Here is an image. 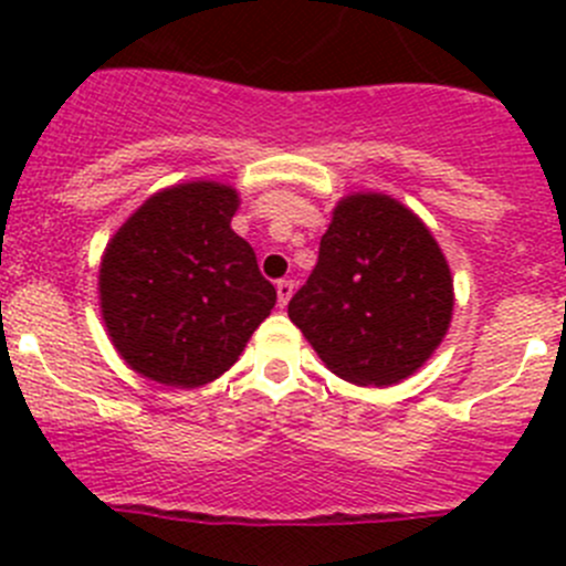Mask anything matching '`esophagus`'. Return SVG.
<instances>
[{
    "mask_svg": "<svg viewBox=\"0 0 566 566\" xmlns=\"http://www.w3.org/2000/svg\"><path fill=\"white\" fill-rule=\"evenodd\" d=\"M293 290L295 284L290 279H279L276 282V295H279V306H287V301L293 298Z\"/></svg>",
    "mask_w": 566,
    "mask_h": 566,
    "instance_id": "34e87169",
    "label": "esophagus"
}]
</instances>
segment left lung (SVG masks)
<instances>
[{
  "label": "left lung",
  "instance_id": "left-lung-1",
  "mask_svg": "<svg viewBox=\"0 0 566 566\" xmlns=\"http://www.w3.org/2000/svg\"><path fill=\"white\" fill-rule=\"evenodd\" d=\"M452 310V271L419 216L386 193H350L287 315L342 380L391 386L441 345Z\"/></svg>",
  "mask_w": 566,
  "mask_h": 566
}]
</instances>
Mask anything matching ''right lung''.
I'll return each instance as SVG.
<instances>
[{
  "mask_svg": "<svg viewBox=\"0 0 566 566\" xmlns=\"http://www.w3.org/2000/svg\"><path fill=\"white\" fill-rule=\"evenodd\" d=\"M238 191L213 180L153 193L108 241L101 315L134 373L193 389L224 375L276 290L230 227Z\"/></svg>",
  "mask_w": 566,
  "mask_h": 566,
  "instance_id": "1",
  "label": "right lung"
}]
</instances>
